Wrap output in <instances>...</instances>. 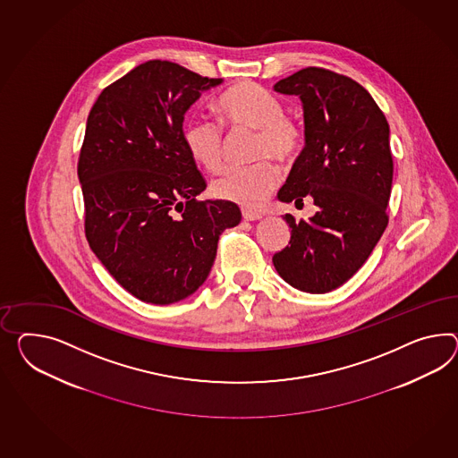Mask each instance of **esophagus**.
Listing matches in <instances>:
<instances>
[{"instance_id": "1", "label": "esophagus", "mask_w": 458, "mask_h": 458, "mask_svg": "<svg viewBox=\"0 0 458 458\" xmlns=\"http://www.w3.org/2000/svg\"><path fill=\"white\" fill-rule=\"evenodd\" d=\"M242 217H244V221H259V219H262V214L244 209V211H242Z\"/></svg>"}]
</instances>
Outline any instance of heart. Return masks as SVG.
Returning <instances> with one entry per match:
<instances>
[{"label":"heart","mask_w":458,"mask_h":458,"mask_svg":"<svg viewBox=\"0 0 458 458\" xmlns=\"http://www.w3.org/2000/svg\"><path fill=\"white\" fill-rule=\"evenodd\" d=\"M223 123L233 131H256L252 157L256 165L229 167L212 182V194L247 209H258L281 181V165H293L302 154V123L285 113L277 96L258 82H239L217 101ZM182 141L191 157L204 169L216 173L224 165L227 138L223 126L204 116H191L182 128Z\"/></svg>","instance_id":"1"}]
</instances>
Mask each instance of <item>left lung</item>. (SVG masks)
Wrapping results in <instances>:
<instances>
[{
	"label": "left lung",
	"mask_w": 458,
	"mask_h": 458,
	"mask_svg": "<svg viewBox=\"0 0 458 458\" xmlns=\"http://www.w3.org/2000/svg\"><path fill=\"white\" fill-rule=\"evenodd\" d=\"M274 89L301 98L305 123L304 151L279 199L297 204L309 196L317 212L309 221L285 214L291 241L272 262L295 289L330 293L364 266L387 227V119L364 86L326 68L297 71Z\"/></svg>",
	"instance_id": "1"
}]
</instances>
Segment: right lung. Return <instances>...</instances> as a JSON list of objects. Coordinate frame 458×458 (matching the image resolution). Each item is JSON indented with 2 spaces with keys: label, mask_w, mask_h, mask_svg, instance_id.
Instances as JSON below:
<instances>
[{
  "label": "right lung",
  "mask_w": 458,
  "mask_h": 458,
  "mask_svg": "<svg viewBox=\"0 0 458 458\" xmlns=\"http://www.w3.org/2000/svg\"><path fill=\"white\" fill-rule=\"evenodd\" d=\"M171 61H146L106 86L78 159L84 234L121 287L148 304L186 299L208 279L219 235L241 223L182 141L184 113L221 84Z\"/></svg>",
  "instance_id": "obj_1"
}]
</instances>
